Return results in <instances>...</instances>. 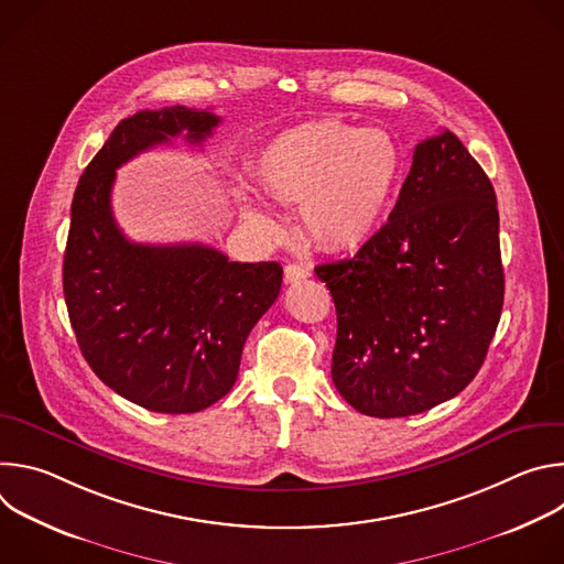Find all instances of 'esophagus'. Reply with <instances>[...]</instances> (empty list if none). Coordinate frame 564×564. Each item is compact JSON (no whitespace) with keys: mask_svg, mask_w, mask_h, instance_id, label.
<instances>
[{"mask_svg":"<svg viewBox=\"0 0 564 564\" xmlns=\"http://www.w3.org/2000/svg\"><path fill=\"white\" fill-rule=\"evenodd\" d=\"M312 272L305 268V265H301V263H290V265H285V270H283V276H285V283H296V281H303V279H307Z\"/></svg>","mask_w":564,"mask_h":564,"instance_id":"34e87169","label":"esophagus"}]
</instances>
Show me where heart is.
Wrapping results in <instances>:
<instances>
[{"label": "heart", "instance_id": "b5f03b06", "mask_svg": "<svg viewBox=\"0 0 564 564\" xmlns=\"http://www.w3.org/2000/svg\"><path fill=\"white\" fill-rule=\"evenodd\" d=\"M401 155L379 129H355L339 120H312L276 133L259 155L261 187L299 207L312 243L348 252L377 229L397 187ZM248 216L270 225L268 212L250 200Z\"/></svg>", "mask_w": 564, "mask_h": 564}]
</instances>
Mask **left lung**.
Wrapping results in <instances>:
<instances>
[{"mask_svg": "<svg viewBox=\"0 0 564 564\" xmlns=\"http://www.w3.org/2000/svg\"><path fill=\"white\" fill-rule=\"evenodd\" d=\"M314 272L337 307L339 394L370 417L435 409L485 364L505 303L489 176L455 133L426 138L388 223Z\"/></svg>", "mask_w": 564, "mask_h": 564, "instance_id": "1", "label": "left lung"}]
</instances>
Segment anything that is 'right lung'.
<instances>
[{"label":"right lung","mask_w":564,"mask_h":564,"mask_svg":"<svg viewBox=\"0 0 564 564\" xmlns=\"http://www.w3.org/2000/svg\"><path fill=\"white\" fill-rule=\"evenodd\" d=\"M218 122L181 105L124 118L70 203L62 283L77 346L111 390L153 413H198L231 390L246 339L283 281L274 261L236 263L200 243H131L116 225V170L174 138L203 144Z\"/></svg>","instance_id":"add662e5"}]
</instances>
